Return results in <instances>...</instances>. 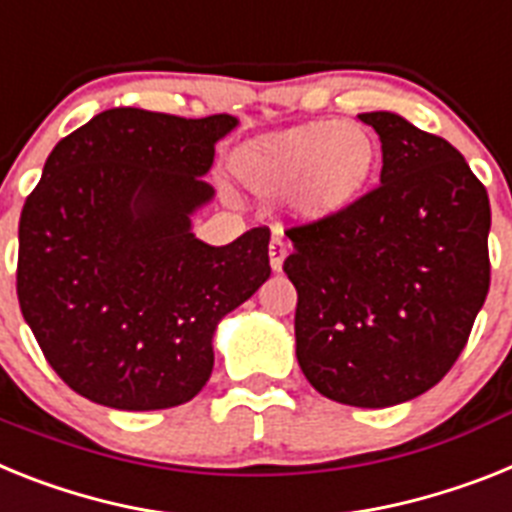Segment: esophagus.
<instances>
[{
    "instance_id": "obj_1",
    "label": "esophagus",
    "mask_w": 512,
    "mask_h": 512,
    "mask_svg": "<svg viewBox=\"0 0 512 512\" xmlns=\"http://www.w3.org/2000/svg\"><path fill=\"white\" fill-rule=\"evenodd\" d=\"M268 255H270V268H273V273H281L283 260H286V242H283L278 234H273V239H270Z\"/></svg>"
}]
</instances>
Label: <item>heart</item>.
<instances>
[{
	"instance_id": "heart-1",
	"label": "heart",
	"mask_w": 512,
	"mask_h": 512,
	"mask_svg": "<svg viewBox=\"0 0 512 512\" xmlns=\"http://www.w3.org/2000/svg\"><path fill=\"white\" fill-rule=\"evenodd\" d=\"M377 171V143L354 122H312L257 137L231 156L239 190L257 200L286 197L299 223H330L346 216Z\"/></svg>"
}]
</instances>
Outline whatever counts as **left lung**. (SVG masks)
Returning <instances> with one entry per match:
<instances>
[{
    "mask_svg": "<svg viewBox=\"0 0 512 512\" xmlns=\"http://www.w3.org/2000/svg\"><path fill=\"white\" fill-rule=\"evenodd\" d=\"M380 187L330 223L289 229L296 359L330 401L388 409L435 388L489 291V197L466 158L393 111Z\"/></svg>",
    "mask_w": 512,
    "mask_h": 512,
    "instance_id": "left-lung-1",
    "label": "left lung"
}]
</instances>
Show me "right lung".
Listing matches in <instances>:
<instances>
[{"label":"right lung","instance_id":"obj_1","mask_svg":"<svg viewBox=\"0 0 512 512\" xmlns=\"http://www.w3.org/2000/svg\"><path fill=\"white\" fill-rule=\"evenodd\" d=\"M239 119L114 106L59 140L20 216L17 299L51 369L119 411L192 401L218 322L270 278L268 229L192 231L203 176Z\"/></svg>","mask_w":512,"mask_h":512}]
</instances>
